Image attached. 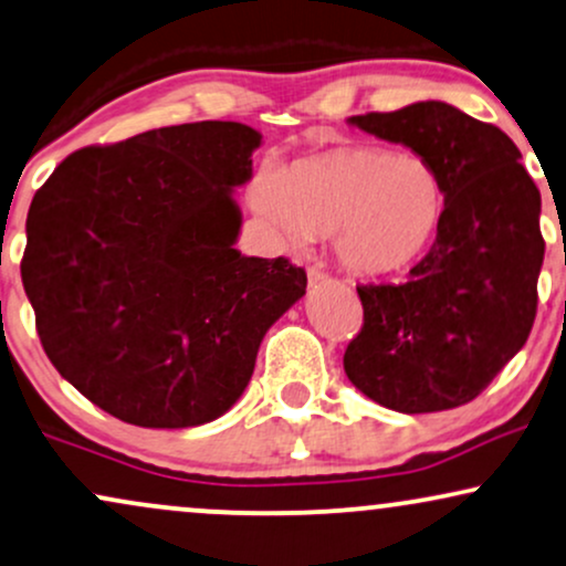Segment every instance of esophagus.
Listing matches in <instances>:
<instances>
[{"label": "esophagus", "instance_id": "1", "mask_svg": "<svg viewBox=\"0 0 566 566\" xmlns=\"http://www.w3.org/2000/svg\"><path fill=\"white\" fill-rule=\"evenodd\" d=\"M324 279H326V274L321 269H316V266L307 269V282H311V287H313V284H321Z\"/></svg>", "mask_w": 566, "mask_h": 566}]
</instances>
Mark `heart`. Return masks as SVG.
<instances>
[{
	"mask_svg": "<svg viewBox=\"0 0 566 566\" xmlns=\"http://www.w3.org/2000/svg\"><path fill=\"white\" fill-rule=\"evenodd\" d=\"M253 206L290 245L334 234L349 274L384 276L420 259L439 232L447 188L423 156L381 146H336L261 175Z\"/></svg>",
	"mask_w": 566,
	"mask_h": 566,
	"instance_id": "b5f03b06",
	"label": "heart"
}]
</instances>
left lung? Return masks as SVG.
I'll return each mask as SVG.
<instances>
[{
    "label": "left lung",
    "instance_id": "8db88e82",
    "mask_svg": "<svg viewBox=\"0 0 566 566\" xmlns=\"http://www.w3.org/2000/svg\"><path fill=\"white\" fill-rule=\"evenodd\" d=\"M347 123L431 161L447 209L405 282L357 287L363 328L347 345L345 374L397 412L468 405L533 328L546 250L541 192L510 135L452 104L418 102Z\"/></svg>",
    "mask_w": 566,
    "mask_h": 566
}]
</instances>
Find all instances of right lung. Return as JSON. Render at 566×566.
<instances>
[{
    "instance_id": "obj_1",
    "label": "right lung",
    "mask_w": 566,
    "mask_h": 566,
    "mask_svg": "<svg viewBox=\"0 0 566 566\" xmlns=\"http://www.w3.org/2000/svg\"><path fill=\"white\" fill-rule=\"evenodd\" d=\"M259 146L242 123L159 127L70 154L33 196L20 274L35 328L104 412L140 428L221 418L305 295V269L234 248V188Z\"/></svg>"
}]
</instances>
